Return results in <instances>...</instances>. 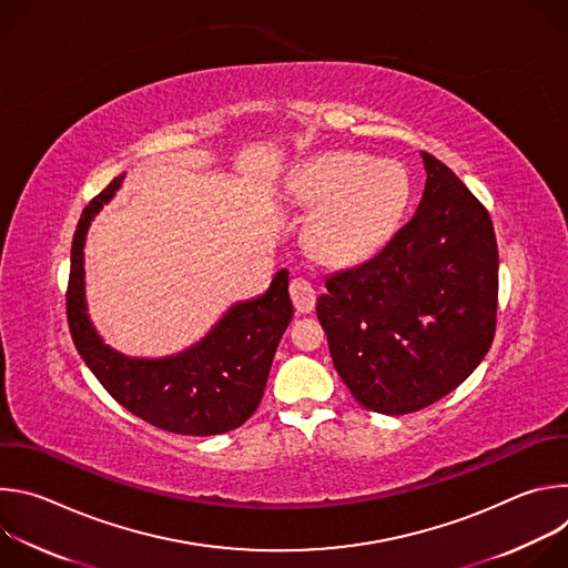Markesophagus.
<instances>
[{
	"label": "esophagus",
	"instance_id": "esophagus-1",
	"mask_svg": "<svg viewBox=\"0 0 568 568\" xmlns=\"http://www.w3.org/2000/svg\"><path fill=\"white\" fill-rule=\"evenodd\" d=\"M290 296H292L294 307H296L298 314H307V312H312L314 305H316V292H314V287H312L307 281H303V278H294V281H292V285H290Z\"/></svg>",
	"mask_w": 568,
	"mask_h": 568
}]
</instances>
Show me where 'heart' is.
<instances>
[{
    "instance_id": "b5f03b06",
    "label": "heart",
    "mask_w": 568,
    "mask_h": 568,
    "mask_svg": "<svg viewBox=\"0 0 568 568\" xmlns=\"http://www.w3.org/2000/svg\"><path fill=\"white\" fill-rule=\"evenodd\" d=\"M409 195V175L397 161L351 150L307 156L285 180V197L312 209L305 224L310 252L328 265L375 254L399 224Z\"/></svg>"
}]
</instances>
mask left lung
Masks as SVG:
<instances>
[{"label": "left lung", "instance_id": "1", "mask_svg": "<svg viewBox=\"0 0 568 568\" xmlns=\"http://www.w3.org/2000/svg\"><path fill=\"white\" fill-rule=\"evenodd\" d=\"M414 217L371 261L326 278L316 316L362 407L402 416L452 393L490 351L497 323L495 226L429 152Z\"/></svg>", "mask_w": 568, "mask_h": 568}]
</instances>
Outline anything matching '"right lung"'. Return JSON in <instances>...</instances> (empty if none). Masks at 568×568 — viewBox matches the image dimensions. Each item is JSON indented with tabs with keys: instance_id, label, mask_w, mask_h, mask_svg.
Returning <instances> with one entry per match:
<instances>
[{
	"instance_id": "right-lung-1",
	"label": "right lung",
	"mask_w": 568,
	"mask_h": 568,
	"mask_svg": "<svg viewBox=\"0 0 568 568\" xmlns=\"http://www.w3.org/2000/svg\"><path fill=\"white\" fill-rule=\"evenodd\" d=\"M125 175L99 193L78 220L71 242L67 318L75 351L105 390L141 420L184 436H215L245 423L263 399L272 359L292 321L290 272L265 294L233 303L193 346L169 357H128L103 342L88 312L85 240L99 211Z\"/></svg>"
}]
</instances>
